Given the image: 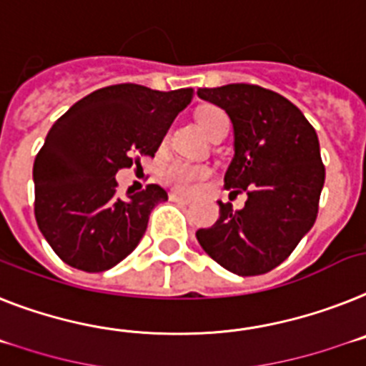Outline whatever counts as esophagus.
I'll use <instances>...</instances> for the list:
<instances>
[{
    "label": "esophagus",
    "instance_id": "obj_1",
    "mask_svg": "<svg viewBox=\"0 0 366 366\" xmlns=\"http://www.w3.org/2000/svg\"><path fill=\"white\" fill-rule=\"evenodd\" d=\"M169 199H171L173 202H186V204H189V202H192V197H188V195H182V193H177V192L169 193Z\"/></svg>",
    "mask_w": 366,
    "mask_h": 366
}]
</instances>
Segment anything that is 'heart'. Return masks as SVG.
<instances>
[{"mask_svg": "<svg viewBox=\"0 0 366 366\" xmlns=\"http://www.w3.org/2000/svg\"><path fill=\"white\" fill-rule=\"evenodd\" d=\"M227 117L221 109H216V107H208L204 112L199 113V124L204 132H210V128L214 126V122L219 121ZM164 177L173 188L180 189V192H189L197 186L201 180L208 177V171L204 167H199V165L192 164H184V162H173L169 164L164 171Z\"/></svg>", "mask_w": 366, "mask_h": 366, "instance_id": "b5f03b06", "label": "heart"}]
</instances>
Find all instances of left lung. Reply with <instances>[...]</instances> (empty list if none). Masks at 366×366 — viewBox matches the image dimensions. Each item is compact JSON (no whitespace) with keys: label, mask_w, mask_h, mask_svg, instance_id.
Here are the masks:
<instances>
[{"label":"left lung","mask_w":366,"mask_h":366,"mask_svg":"<svg viewBox=\"0 0 366 366\" xmlns=\"http://www.w3.org/2000/svg\"><path fill=\"white\" fill-rule=\"evenodd\" d=\"M197 97L230 117L234 158L225 188L247 193L242 210L219 202V219L197 230L199 244L236 275L272 272L315 225L325 180L318 136L290 100L259 85L199 89Z\"/></svg>","instance_id":"obj_1"}]
</instances>
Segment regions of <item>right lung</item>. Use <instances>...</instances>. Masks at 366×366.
<instances>
[{
    "mask_svg": "<svg viewBox=\"0 0 366 366\" xmlns=\"http://www.w3.org/2000/svg\"><path fill=\"white\" fill-rule=\"evenodd\" d=\"M193 89L154 91L136 84L87 94L59 117L33 165L35 217L63 262L106 272L126 259L145 234L149 216L167 192L149 184L117 195L119 169L154 156Z\"/></svg>",
    "mask_w": 366,
    "mask_h": 366,
    "instance_id": "right-lung-1",
    "label": "right lung"
}]
</instances>
